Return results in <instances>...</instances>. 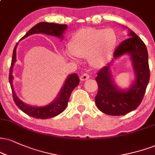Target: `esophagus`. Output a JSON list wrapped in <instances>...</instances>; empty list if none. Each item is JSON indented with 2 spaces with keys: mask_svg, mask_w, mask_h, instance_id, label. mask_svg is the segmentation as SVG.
<instances>
[{
  "mask_svg": "<svg viewBox=\"0 0 155 155\" xmlns=\"http://www.w3.org/2000/svg\"><path fill=\"white\" fill-rule=\"evenodd\" d=\"M89 77H90L89 74L85 73V74H83L82 75H81V76H80V80H81V81H85V80L88 79Z\"/></svg>",
  "mask_w": 155,
  "mask_h": 155,
  "instance_id": "1",
  "label": "esophagus"
}]
</instances>
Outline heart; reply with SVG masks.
Masks as SVG:
<instances>
[{
	"mask_svg": "<svg viewBox=\"0 0 155 155\" xmlns=\"http://www.w3.org/2000/svg\"><path fill=\"white\" fill-rule=\"evenodd\" d=\"M116 43V35L110 29L84 28L74 33L63 55L74 62L79 58H87L92 66L99 67L107 62Z\"/></svg>",
	"mask_w": 155,
	"mask_h": 155,
	"instance_id": "obj_1",
	"label": "heart"
}]
</instances>
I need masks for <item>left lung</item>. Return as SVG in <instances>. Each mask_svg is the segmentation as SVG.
I'll return each mask as SVG.
<instances>
[{
	"instance_id": "1",
	"label": "left lung",
	"mask_w": 155,
	"mask_h": 155,
	"mask_svg": "<svg viewBox=\"0 0 155 155\" xmlns=\"http://www.w3.org/2000/svg\"><path fill=\"white\" fill-rule=\"evenodd\" d=\"M129 31V38L123 41L113 53L110 63L97 73L96 81L98 92L95 97L97 107L110 115H124L135 110L142 101L150 81L148 53L145 44L133 31ZM125 54L131 57L136 79L126 91L119 89L113 81L110 66L113 59Z\"/></svg>"
}]
</instances>
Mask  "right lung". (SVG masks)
<instances>
[{"label":"right lung","mask_w":155,"mask_h":155,"mask_svg":"<svg viewBox=\"0 0 155 155\" xmlns=\"http://www.w3.org/2000/svg\"><path fill=\"white\" fill-rule=\"evenodd\" d=\"M66 24L40 22V23H38L34 26L30 30L28 31L27 34L24 35L21 40H23V39L26 38L29 35L39 34V33H42V34L51 35V36H55L63 39V34L66 29ZM17 45L18 43L16 45L14 51H13L12 64H11L10 71H9V83L11 84V87H12L13 99H14L15 104L24 113L35 118H51L59 115L60 113H61L66 110L72 91L79 85V76L76 74H70L66 79V81H65L64 85H63V88L61 89L58 96L49 105L44 106V107H32V106L27 105L18 97L14 92V87H13L12 84L13 78H14V76L12 75L13 67H14V63L16 62V47H17Z\"/></svg>","instance_id":"right-lung-1"}]
</instances>
